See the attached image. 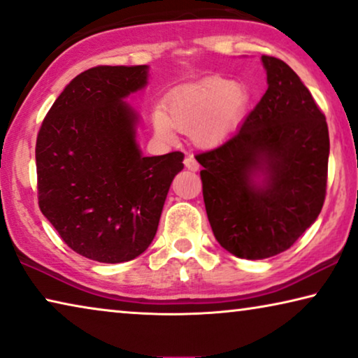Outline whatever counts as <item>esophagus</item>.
<instances>
[{"label":"esophagus","mask_w":358,"mask_h":358,"mask_svg":"<svg viewBox=\"0 0 358 358\" xmlns=\"http://www.w3.org/2000/svg\"><path fill=\"white\" fill-rule=\"evenodd\" d=\"M185 167L188 169V170H191V172H198V169H199V164L196 162V159L194 157H186L185 159Z\"/></svg>","instance_id":"1"}]
</instances>
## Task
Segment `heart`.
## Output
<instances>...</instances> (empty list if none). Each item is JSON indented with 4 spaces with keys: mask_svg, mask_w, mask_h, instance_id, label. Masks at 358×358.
I'll return each mask as SVG.
<instances>
[{
    "mask_svg": "<svg viewBox=\"0 0 358 358\" xmlns=\"http://www.w3.org/2000/svg\"><path fill=\"white\" fill-rule=\"evenodd\" d=\"M250 94L243 84L225 78H206L183 85L170 95L167 112L157 108L154 124L169 136L172 129L193 133L203 145H213L227 138L238 124Z\"/></svg>",
    "mask_w": 358,
    "mask_h": 358,
    "instance_id": "heart-1",
    "label": "heart"
}]
</instances>
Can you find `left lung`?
<instances>
[{"label":"left lung","mask_w":358,"mask_h":358,"mask_svg":"<svg viewBox=\"0 0 358 358\" xmlns=\"http://www.w3.org/2000/svg\"><path fill=\"white\" fill-rule=\"evenodd\" d=\"M261 59L268 90L236 133L194 155L214 236L245 259L289 250L320 215L328 185L324 113L289 64ZM258 171L263 187L252 181Z\"/></svg>","instance_id":"obj_1"}]
</instances>
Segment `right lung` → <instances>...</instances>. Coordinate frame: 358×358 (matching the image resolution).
<instances>
[{"mask_svg":"<svg viewBox=\"0 0 358 358\" xmlns=\"http://www.w3.org/2000/svg\"><path fill=\"white\" fill-rule=\"evenodd\" d=\"M148 66H95L55 100L35 144L38 208L69 248L99 263L148 250L183 152L143 157L123 102Z\"/></svg>","mask_w":358,"mask_h":358,"instance_id":"obj_1","label":"right lung"}]
</instances>
